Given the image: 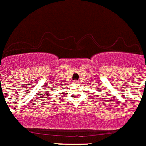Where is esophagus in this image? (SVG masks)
Here are the masks:
<instances>
[{"label":"esophagus","instance_id":"obj_1","mask_svg":"<svg viewBox=\"0 0 146 146\" xmlns=\"http://www.w3.org/2000/svg\"><path fill=\"white\" fill-rule=\"evenodd\" d=\"M74 83H80V82H79V81H77V80H76L75 82H74Z\"/></svg>","mask_w":146,"mask_h":146}]
</instances>
